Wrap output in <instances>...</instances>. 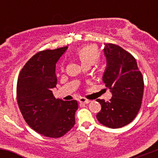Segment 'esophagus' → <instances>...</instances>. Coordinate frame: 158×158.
Segmentation results:
<instances>
[{"mask_svg": "<svg viewBox=\"0 0 158 158\" xmlns=\"http://www.w3.org/2000/svg\"><path fill=\"white\" fill-rule=\"evenodd\" d=\"M78 101L80 103H83V104H88V103L90 102V100L86 99L84 97H80V98H78Z\"/></svg>", "mask_w": 158, "mask_h": 158, "instance_id": "1", "label": "esophagus"}]
</instances>
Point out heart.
<instances>
[{
	"label": "heart",
	"instance_id": "1",
	"mask_svg": "<svg viewBox=\"0 0 158 158\" xmlns=\"http://www.w3.org/2000/svg\"><path fill=\"white\" fill-rule=\"evenodd\" d=\"M76 56L80 60L82 66H91L95 62L98 61L100 56V52L96 47L89 45L78 49Z\"/></svg>",
	"mask_w": 158,
	"mask_h": 158
}]
</instances>
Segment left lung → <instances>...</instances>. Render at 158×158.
<instances>
[{
  "instance_id": "left-lung-1",
  "label": "left lung",
  "mask_w": 158,
  "mask_h": 158,
  "mask_svg": "<svg viewBox=\"0 0 158 158\" xmlns=\"http://www.w3.org/2000/svg\"><path fill=\"white\" fill-rule=\"evenodd\" d=\"M104 53L107 66L102 80L112 97L109 102L96 100L102 106L96 118L105 126L119 128L131 122L141 109L144 79L135 57L123 48L106 44Z\"/></svg>"
}]
</instances>
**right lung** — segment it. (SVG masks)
Returning <instances> with one entry per match:
<instances>
[{
  "mask_svg": "<svg viewBox=\"0 0 158 158\" xmlns=\"http://www.w3.org/2000/svg\"><path fill=\"white\" fill-rule=\"evenodd\" d=\"M67 48L37 52L27 62L17 79V103L25 122L48 138H60L75 125L77 101L56 99L52 92L57 82L56 63Z\"/></svg>",
  "mask_w": 158,
  "mask_h": 158,
  "instance_id": "right-lung-1",
  "label": "right lung"
}]
</instances>
